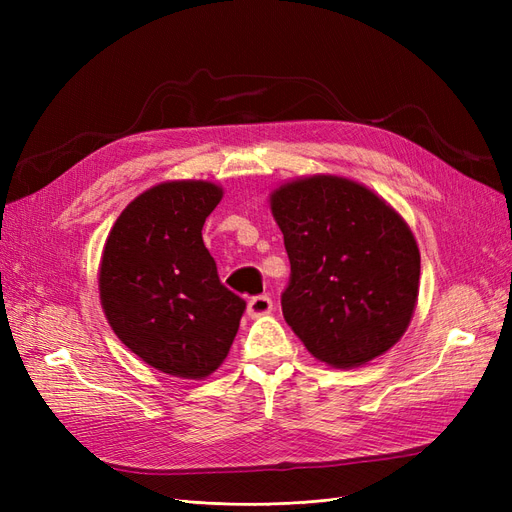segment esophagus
<instances>
[{
	"label": "esophagus",
	"mask_w": 512,
	"mask_h": 512,
	"mask_svg": "<svg viewBox=\"0 0 512 512\" xmlns=\"http://www.w3.org/2000/svg\"><path fill=\"white\" fill-rule=\"evenodd\" d=\"M273 312V301L269 294H258V297H252L250 303H247V316L250 318H260Z\"/></svg>",
	"instance_id": "obj_1"
}]
</instances>
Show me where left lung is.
Masks as SVG:
<instances>
[{"label": "left lung", "instance_id": "obj_1", "mask_svg": "<svg viewBox=\"0 0 512 512\" xmlns=\"http://www.w3.org/2000/svg\"><path fill=\"white\" fill-rule=\"evenodd\" d=\"M269 205L290 258L282 312L309 354L352 369L391 350L414 316L421 277L406 220L339 175L286 181Z\"/></svg>", "mask_w": 512, "mask_h": 512}]
</instances>
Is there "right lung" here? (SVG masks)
Instances as JSON below:
<instances>
[{
  "label": "right lung",
  "mask_w": 512,
  "mask_h": 512,
  "mask_svg": "<svg viewBox=\"0 0 512 512\" xmlns=\"http://www.w3.org/2000/svg\"><path fill=\"white\" fill-rule=\"evenodd\" d=\"M224 196L203 179L138 194L108 232L98 290L115 335L162 374L205 380L228 356L245 301L222 286L203 224Z\"/></svg>",
  "instance_id": "obj_1"
}]
</instances>
